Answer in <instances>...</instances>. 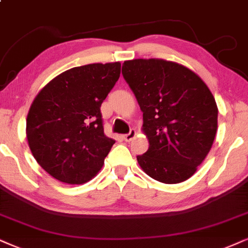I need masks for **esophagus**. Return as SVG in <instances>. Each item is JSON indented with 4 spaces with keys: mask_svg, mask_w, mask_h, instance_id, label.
<instances>
[{
    "mask_svg": "<svg viewBox=\"0 0 248 248\" xmlns=\"http://www.w3.org/2000/svg\"><path fill=\"white\" fill-rule=\"evenodd\" d=\"M135 136H136V130L130 129L129 133L126 134V135H124V140H126V142H130V140H133Z\"/></svg>",
    "mask_w": 248,
    "mask_h": 248,
    "instance_id": "34e87169",
    "label": "esophagus"
}]
</instances>
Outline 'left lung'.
<instances>
[{
	"label": "left lung",
	"mask_w": 248,
	"mask_h": 248,
	"mask_svg": "<svg viewBox=\"0 0 248 248\" xmlns=\"http://www.w3.org/2000/svg\"><path fill=\"white\" fill-rule=\"evenodd\" d=\"M122 75L143 112L149 150L137 155L145 173L176 184L196 173L214 142L217 106L206 83L183 65L164 59H133Z\"/></svg>",
	"instance_id": "obj_1"
}]
</instances>
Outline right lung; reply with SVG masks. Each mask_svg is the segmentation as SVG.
<instances>
[{"mask_svg": "<svg viewBox=\"0 0 248 248\" xmlns=\"http://www.w3.org/2000/svg\"><path fill=\"white\" fill-rule=\"evenodd\" d=\"M119 62L73 67L46 84L31 105L32 155L56 180L83 184L101 170L115 143L104 134L101 105L120 77Z\"/></svg>", "mask_w": 248, "mask_h": 248, "instance_id": "obj_1", "label": "right lung"}]
</instances>
